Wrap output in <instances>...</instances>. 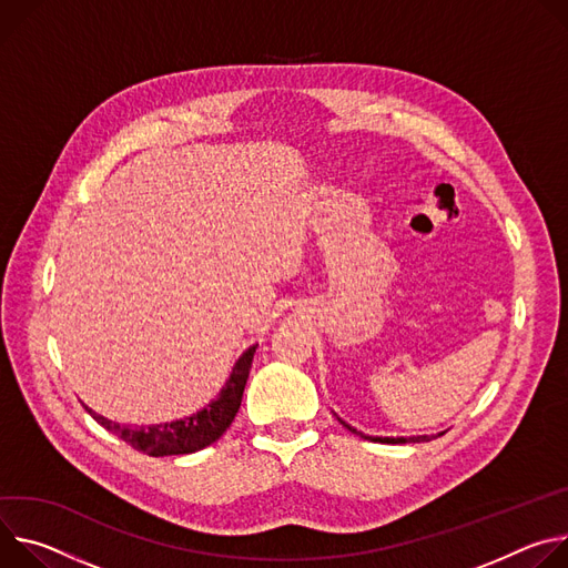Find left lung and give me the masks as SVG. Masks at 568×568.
<instances>
[{
    "label": "left lung",
    "mask_w": 568,
    "mask_h": 568,
    "mask_svg": "<svg viewBox=\"0 0 568 568\" xmlns=\"http://www.w3.org/2000/svg\"><path fill=\"white\" fill-rule=\"evenodd\" d=\"M338 422L347 428V430H352V433H356V435H361L363 439H372V443H382V445H406V443H428V439H433V437H437V435H445V430L443 433H437V435H410V437H372V435H365V433H361V430H356L354 426H349L347 422H343L341 417H338Z\"/></svg>",
    "instance_id": "obj_1"
}]
</instances>
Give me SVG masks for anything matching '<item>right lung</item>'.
<instances>
[{
    "mask_svg": "<svg viewBox=\"0 0 568 568\" xmlns=\"http://www.w3.org/2000/svg\"><path fill=\"white\" fill-rule=\"evenodd\" d=\"M257 345H250L239 361L234 363L230 379L212 399L205 408L196 410L194 415L173 419V422H162V424H151V426H131V424H119L112 422L99 413H94L90 406L85 410L110 433L121 437L125 445H131L133 449L162 458V456H182V454H196L210 445H214L216 439L230 428L243 397V388L247 382V374L252 367V356H255Z\"/></svg>",
    "mask_w": 568,
    "mask_h": 568,
    "instance_id": "right-lung-1",
    "label": "right lung"
}]
</instances>
